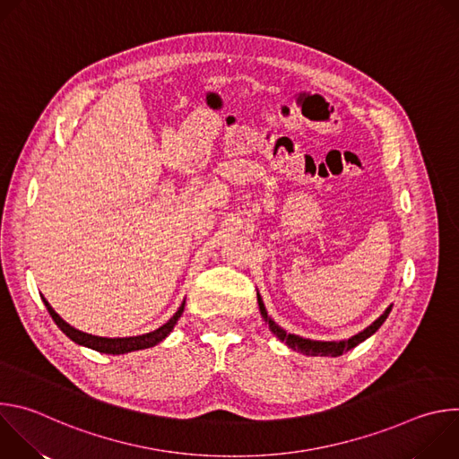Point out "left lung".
<instances>
[{
    "label": "left lung",
    "instance_id": "left-lung-1",
    "mask_svg": "<svg viewBox=\"0 0 459 459\" xmlns=\"http://www.w3.org/2000/svg\"><path fill=\"white\" fill-rule=\"evenodd\" d=\"M257 301H259L261 316H264V319L269 323L271 331H273L281 342H285L290 349L299 351V352H303V354H307V356H333V358L342 356L343 352H349L351 349H354L356 345H359L361 342H365L368 336H372V334L379 329V326L383 325V321L386 319V316H388L390 310H392V305H390L370 326H367V329H365L363 333H359V334L349 338L347 342H312V340H305V338H299V336H294V334H287L283 329H280V326L267 316V310H265L264 301H261L259 294H257Z\"/></svg>",
    "mask_w": 459,
    "mask_h": 459
}]
</instances>
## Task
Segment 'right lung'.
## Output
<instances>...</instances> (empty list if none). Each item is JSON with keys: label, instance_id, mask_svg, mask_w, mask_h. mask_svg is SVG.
<instances>
[{"label": "right lung", "instance_id": "right-lung-1", "mask_svg": "<svg viewBox=\"0 0 459 459\" xmlns=\"http://www.w3.org/2000/svg\"><path fill=\"white\" fill-rule=\"evenodd\" d=\"M48 314L52 316L54 323L59 326V329L63 331V334H67L73 342H76L78 345H83V347H89L92 351H98V352H103V354H125V352H133V351H140V349H149V347H154L158 345L160 342H163L174 329V325L178 323L179 316L183 314V307H185V301L181 303V307L178 308V312L165 323L161 325L160 329H156L154 333H149V334H142V336H133V338H100V336H92V334H87V333H82L78 329H74V326H71L67 321H63L56 312L54 308L48 305V301L45 298H41Z\"/></svg>", "mask_w": 459, "mask_h": 459}]
</instances>
